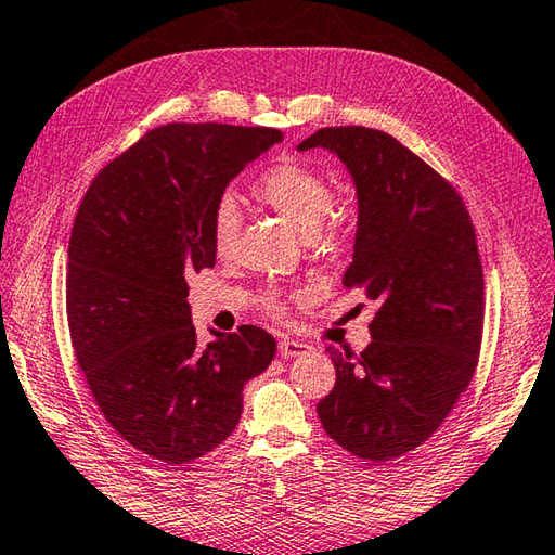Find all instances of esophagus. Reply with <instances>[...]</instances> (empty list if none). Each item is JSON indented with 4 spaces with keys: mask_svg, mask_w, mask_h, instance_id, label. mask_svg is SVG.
<instances>
[{
    "mask_svg": "<svg viewBox=\"0 0 555 555\" xmlns=\"http://www.w3.org/2000/svg\"><path fill=\"white\" fill-rule=\"evenodd\" d=\"M312 351L310 344H302L296 339H281L279 341V353L281 358H298V356H306Z\"/></svg>",
    "mask_w": 555,
    "mask_h": 555,
    "instance_id": "1",
    "label": "esophagus"
}]
</instances>
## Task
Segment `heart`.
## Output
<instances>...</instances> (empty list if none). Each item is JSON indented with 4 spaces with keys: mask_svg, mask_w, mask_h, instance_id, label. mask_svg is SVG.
I'll use <instances>...</instances> for the list:
<instances>
[{
    "mask_svg": "<svg viewBox=\"0 0 555 555\" xmlns=\"http://www.w3.org/2000/svg\"><path fill=\"white\" fill-rule=\"evenodd\" d=\"M255 197L271 206L281 219L288 221L300 235H334L349 221V211L334 204V192L330 180L322 172L312 170L302 163L286 160L269 168L262 178L255 182ZM241 228V209L233 197H223L216 206L211 221V241L219 257H228ZM271 310H281L276 293L267 298Z\"/></svg>",
    "mask_w": 555,
    "mask_h": 555,
    "instance_id": "obj_1",
    "label": "heart"
}]
</instances>
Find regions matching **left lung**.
I'll use <instances>...</instances> for the list:
<instances>
[{
	"mask_svg": "<svg viewBox=\"0 0 555 555\" xmlns=\"http://www.w3.org/2000/svg\"><path fill=\"white\" fill-rule=\"evenodd\" d=\"M308 149H327L353 180L344 286L377 308L361 356L327 349L336 383L318 416L344 450L387 462L426 442L472 383L483 332L476 233L457 190L387 132L324 127L298 144Z\"/></svg>",
	"mask_w": 555,
	"mask_h": 555,
	"instance_id": "left-lung-1",
	"label": "left lung"
}]
</instances>
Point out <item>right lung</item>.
I'll return each mask as SVG.
<instances>
[{"mask_svg":"<svg viewBox=\"0 0 555 555\" xmlns=\"http://www.w3.org/2000/svg\"><path fill=\"white\" fill-rule=\"evenodd\" d=\"M271 127L163 125L98 172L69 241L67 320L105 421L149 457L190 464L231 436L243 389L274 361L243 324L202 344L188 276L216 264L214 211Z\"/></svg>","mask_w":555,"mask_h":555,"instance_id":"1","label":"right lung"}]
</instances>
